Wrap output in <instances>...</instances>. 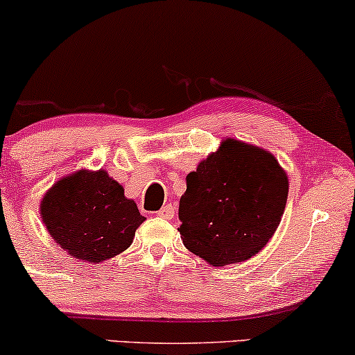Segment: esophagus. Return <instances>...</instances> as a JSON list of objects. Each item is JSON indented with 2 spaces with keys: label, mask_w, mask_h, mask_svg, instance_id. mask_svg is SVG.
<instances>
[{
  "label": "esophagus",
  "mask_w": 355,
  "mask_h": 355,
  "mask_svg": "<svg viewBox=\"0 0 355 355\" xmlns=\"http://www.w3.org/2000/svg\"><path fill=\"white\" fill-rule=\"evenodd\" d=\"M173 215H175V210H173L172 205H166V207H162L160 210L157 211V216H160V218H164V220L173 218Z\"/></svg>",
  "instance_id": "34e87169"
}]
</instances>
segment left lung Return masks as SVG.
I'll return each instance as SVG.
<instances>
[{
    "instance_id": "8db88e82",
    "label": "left lung",
    "mask_w": 355,
    "mask_h": 355,
    "mask_svg": "<svg viewBox=\"0 0 355 355\" xmlns=\"http://www.w3.org/2000/svg\"><path fill=\"white\" fill-rule=\"evenodd\" d=\"M288 189L286 172L270 152L223 140L187 177L178 207L183 245L211 266L246 261L275 234Z\"/></svg>"
}]
</instances>
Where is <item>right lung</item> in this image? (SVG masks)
Returning <instances> with one entry per match:
<instances>
[{"mask_svg": "<svg viewBox=\"0 0 355 355\" xmlns=\"http://www.w3.org/2000/svg\"><path fill=\"white\" fill-rule=\"evenodd\" d=\"M41 216L62 250L89 263L127 250L145 220L104 170H80L61 178L42 198Z\"/></svg>", "mask_w": 355, "mask_h": 355, "instance_id": "1", "label": "right lung"}]
</instances>
